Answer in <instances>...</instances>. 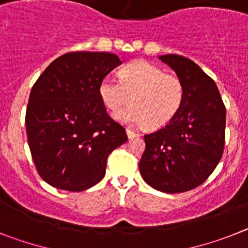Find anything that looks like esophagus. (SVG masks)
I'll list each match as a JSON object with an SVG mask.
<instances>
[{
  "instance_id": "1",
  "label": "esophagus",
  "mask_w": 248,
  "mask_h": 248,
  "mask_svg": "<svg viewBox=\"0 0 248 248\" xmlns=\"http://www.w3.org/2000/svg\"><path fill=\"white\" fill-rule=\"evenodd\" d=\"M126 135H127L128 139H134V137L140 136V134H139V132H136V131H134V130H131V128H126Z\"/></svg>"
}]
</instances>
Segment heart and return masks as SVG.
I'll use <instances>...</instances> for the list:
<instances>
[{
    "mask_svg": "<svg viewBox=\"0 0 248 248\" xmlns=\"http://www.w3.org/2000/svg\"><path fill=\"white\" fill-rule=\"evenodd\" d=\"M103 105L116 111L128 102L134 105L113 113L122 124H143L159 128L175 117L184 101V84L174 74H166L154 64L137 60L120 72V80L107 76L99 82Z\"/></svg>",
    "mask_w": 248,
    "mask_h": 248,
    "instance_id": "heart-1",
    "label": "heart"
}]
</instances>
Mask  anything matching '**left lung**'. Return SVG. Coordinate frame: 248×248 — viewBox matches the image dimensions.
Listing matches in <instances>:
<instances>
[{
	"instance_id": "1",
	"label": "left lung",
	"mask_w": 248,
	"mask_h": 248,
	"mask_svg": "<svg viewBox=\"0 0 248 248\" xmlns=\"http://www.w3.org/2000/svg\"><path fill=\"white\" fill-rule=\"evenodd\" d=\"M184 84V101L175 117L145 135L141 176L163 193H183L205 182L219 163L224 147L226 108L217 84L188 58L159 55Z\"/></svg>"
}]
</instances>
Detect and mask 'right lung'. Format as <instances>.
<instances>
[{"label": "right lung", "mask_w": 248, "mask_h": 248, "mask_svg": "<svg viewBox=\"0 0 248 248\" xmlns=\"http://www.w3.org/2000/svg\"><path fill=\"white\" fill-rule=\"evenodd\" d=\"M121 64L111 53H68L35 82L26 134L39 175L54 188L82 191L99 183L108 155L127 141L98 93L99 82Z\"/></svg>", "instance_id": "obj_1"}]
</instances>
